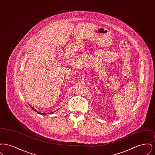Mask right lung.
Listing matches in <instances>:
<instances>
[{"mask_svg": "<svg viewBox=\"0 0 155 155\" xmlns=\"http://www.w3.org/2000/svg\"><path fill=\"white\" fill-rule=\"evenodd\" d=\"M31 107L32 108V109H33V110L35 111H37V113H39V114H42V115H45V113H39V112L37 111V110H36V109H35L34 108H33V107H31ZM52 113H53V112H52V113H49V114H52Z\"/></svg>", "mask_w": 155, "mask_h": 155, "instance_id": "right-lung-1", "label": "right lung"}]
</instances>
